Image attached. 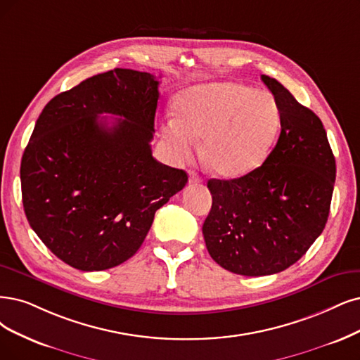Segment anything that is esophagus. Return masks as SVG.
<instances>
[{
	"label": "esophagus",
	"instance_id": "obj_1",
	"mask_svg": "<svg viewBox=\"0 0 360 360\" xmlns=\"http://www.w3.org/2000/svg\"><path fill=\"white\" fill-rule=\"evenodd\" d=\"M202 178L195 172H190V184H200Z\"/></svg>",
	"mask_w": 360,
	"mask_h": 360
}]
</instances>
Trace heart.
<instances>
[{
    "instance_id": "obj_1",
    "label": "heart",
    "mask_w": 360,
    "mask_h": 360,
    "mask_svg": "<svg viewBox=\"0 0 360 360\" xmlns=\"http://www.w3.org/2000/svg\"><path fill=\"white\" fill-rule=\"evenodd\" d=\"M176 118L162 127L178 160H190L205 139L203 162L221 178H238L269 158L281 135L282 114L267 91L238 83H210L184 90L175 99Z\"/></svg>"
}]
</instances>
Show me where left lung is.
Listing matches in <instances>:
<instances>
[{
	"label": "left lung",
	"instance_id": "8db88e82",
	"mask_svg": "<svg viewBox=\"0 0 360 360\" xmlns=\"http://www.w3.org/2000/svg\"><path fill=\"white\" fill-rule=\"evenodd\" d=\"M261 79L281 108V136L258 169L207 181L203 224L210 257L242 276L281 273L309 250L326 225L337 172L321 118L276 78Z\"/></svg>",
	"mask_w": 360,
	"mask_h": 360
}]
</instances>
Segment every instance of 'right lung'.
<instances>
[{
	"instance_id": "1",
	"label": "right lung",
	"mask_w": 360,
	"mask_h": 360,
	"mask_svg": "<svg viewBox=\"0 0 360 360\" xmlns=\"http://www.w3.org/2000/svg\"><path fill=\"white\" fill-rule=\"evenodd\" d=\"M158 79L115 68L53 98L20 163L31 229L59 259L108 270L136 254L155 210L188 182L158 163L151 145ZM101 113L120 116L112 122Z\"/></svg>"
}]
</instances>
